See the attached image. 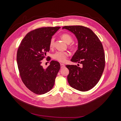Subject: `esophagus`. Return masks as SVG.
<instances>
[{
  "mask_svg": "<svg viewBox=\"0 0 121 121\" xmlns=\"http://www.w3.org/2000/svg\"><path fill=\"white\" fill-rule=\"evenodd\" d=\"M65 67V65L64 64H60V67L61 68H64Z\"/></svg>",
  "mask_w": 121,
  "mask_h": 121,
  "instance_id": "1",
  "label": "esophagus"
}]
</instances>
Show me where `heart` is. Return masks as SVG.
Returning a JSON list of instances; mask_svg holds the SVG:
<instances>
[{"label":"heart","instance_id":"b5f03b06","mask_svg":"<svg viewBox=\"0 0 121 121\" xmlns=\"http://www.w3.org/2000/svg\"><path fill=\"white\" fill-rule=\"evenodd\" d=\"M61 38L63 39L64 41L68 44L71 43L73 41V37L72 36L68 33H64L61 35ZM54 39L52 38L50 39L49 43V47L50 48H52L54 46ZM74 46H72V47ZM69 56V54L68 52H57L53 55V59L56 60L58 61L64 63L67 60L68 57Z\"/></svg>","mask_w":121,"mask_h":121}]
</instances>
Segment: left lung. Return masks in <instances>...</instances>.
I'll return each mask as SVG.
<instances>
[{
  "instance_id": "obj_1",
  "label": "left lung",
  "mask_w": 121,
  "mask_h": 121,
  "mask_svg": "<svg viewBox=\"0 0 121 121\" xmlns=\"http://www.w3.org/2000/svg\"><path fill=\"white\" fill-rule=\"evenodd\" d=\"M74 33L78 41V49L71 61L81 64L66 65L69 70L68 81L72 88L81 91H88L95 86L105 67V54L102 43L90 29L82 26H65Z\"/></svg>"
}]
</instances>
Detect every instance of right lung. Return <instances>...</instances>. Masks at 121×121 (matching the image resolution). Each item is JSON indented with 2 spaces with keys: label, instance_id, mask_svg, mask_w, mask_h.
Instances as JSON below:
<instances>
[{
  "label": "right lung",
  "instance_id": "obj_1",
  "mask_svg": "<svg viewBox=\"0 0 121 121\" xmlns=\"http://www.w3.org/2000/svg\"><path fill=\"white\" fill-rule=\"evenodd\" d=\"M60 28L42 27L30 31L17 49V60L21 79L27 88L35 94H45L52 88L60 68V63L54 60L51 61L45 69L41 65L42 60L49 51L50 39Z\"/></svg>",
  "mask_w": 121,
  "mask_h": 121
}]
</instances>
